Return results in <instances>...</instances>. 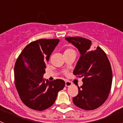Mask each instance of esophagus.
I'll return each instance as SVG.
<instances>
[{"label":"esophagus","instance_id":"1","mask_svg":"<svg viewBox=\"0 0 123 123\" xmlns=\"http://www.w3.org/2000/svg\"><path fill=\"white\" fill-rule=\"evenodd\" d=\"M71 85H72V83H71L70 81H68V80H66V81H65V86H66L69 87Z\"/></svg>","mask_w":123,"mask_h":123}]
</instances>
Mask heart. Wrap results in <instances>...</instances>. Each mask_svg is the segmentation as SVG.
<instances>
[{
    "instance_id": "obj_1",
    "label": "heart",
    "mask_w": 123,
    "mask_h": 123,
    "mask_svg": "<svg viewBox=\"0 0 123 123\" xmlns=\"http://www.w3.org/2000/svg\"><path fill=\"white\" fill-rule=\"evenodd\" d=\"M72 51H74L73 50L71 49H68L66 50L65 51V53H67V52H72Z\"/></svg>"
}]
</instances>
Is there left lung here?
<instances>
[{
  "label": "left lung",
  "mask_w": 123,
  "mask_h": 123,
  "mask_svg": "<svg viewBox=\"0 0 123 123\" xmlns=\"http://www.w3.org/2000/svg\"><path fill=\"white\" fill-rule=\"evenodd\" d=\"M65 39L80 52L73 74L83 78V84L78 87V94L73 97L76 106L85 110L100 106L108 98L112 84V70L106 54L99 47L92 50L90 40L81 37H68Z\"/></svg>",
  "instance_id": "obj_1"
}]
</instances>
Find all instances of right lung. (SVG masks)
<instances>
[{
  "instance_id": "right-lung-1",
  "label": "right lung",
  "mask_w": 123,
  "mask_h": 123,
  "mask_svg": "<svg viewBox=\"0 0 123 123\" xmlns=\"http://www.w3.org/2000/svg\"><path fill=\"white\" fill-rule=\"evenodd\" d=\"M58 39H41L25 47L15 63V84L25 105L32 110L42 111L50 107L62 90V79L45 81L47 62L58 44Z\"/></svg>"
}]
</instances>
